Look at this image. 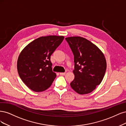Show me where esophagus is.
I'll list each match as a JSON object with an SVG mask.
<instances>
[{
    "label": "esophagus",
    "mask_w": 126,
    "mask_h": 126,
    "mask_svg": "<svg viewBox=\"0 0 126 126\" xmlns=\"http://www.w3.org/2000/svg\"><path fill=\"white\" fill-rule=\"evenodd\" d=\"M65 74H66L65 72H64V73H60V74L61 75H65Z\"/></svg>",
    "instance_id": "obj_1"
}]
</instances>
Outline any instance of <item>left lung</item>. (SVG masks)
<instances>
[{
	"mask_svg": "<svg viewBox=\"0 0 126 126\" xmlns=\"http://www.w3.org/2000/svg\"><path fill=\"white\" fill-rule=\"evenodd\" d=\"M74 55L75 75L71 87L79 94H88L102 81L106 70L105 56L98 47L80 36L65 38Z\"/></svg>",
	"mask_w": 126,
	"mask_h": 126,
	"instance_id": "obj_1",
	"label": "left lung"
}]
</instances>
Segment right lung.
<instances>
[{"mask_svg": "<svg viewBox=\"0 0 126 126\" xmlns=\"http://www.w3.org/2000/svg\"><path fill=\"white\" fill-rule=\"evenodd\" d=\"M63 36H41L20 53L17 70L20 79L31 90L43 92L51 86L56 75L53 72L51 55L63 41Z\"/></svg>", "mask_w": 126, "mask_h": 126, "instance_id": "1", "label": "right lung"}]
</instances>
